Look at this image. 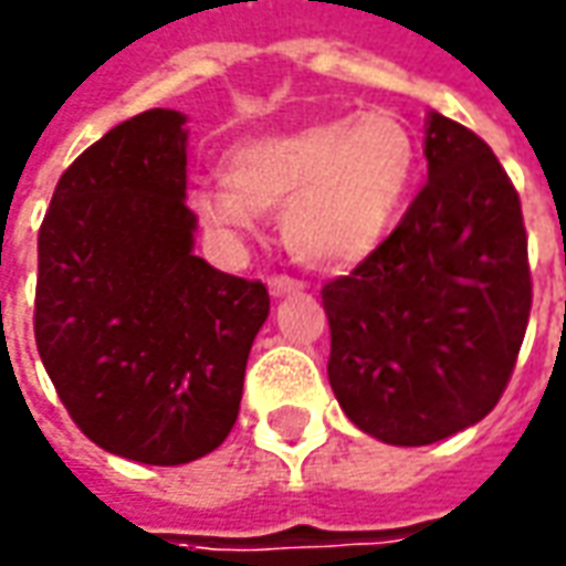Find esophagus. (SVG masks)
I'll list each match as a JSON object with an SVG mask.
<instances>
[{
	"label": "esophagus",
	"mask_w": 566,
	"mask_h": 566,
	"mask_svg": "<svg viewBox=\"0 0 566 566\" xmlns=\"http://www.w3.org/2000/svg\"><path fill=\"white\" fill-rule=\"evenodd\" d=\"M303 291V284L297 279H287V275H272L269 279V294L272 297H287V294H300Z\"/></svg>",
	"instance_id": "1"
}]
</instances>
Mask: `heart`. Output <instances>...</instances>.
I'll return each instance as SVG.
<instances>
[{"mask_svg":"<svg viewBox=\"0 0 566 566\" xmlns=\"http://www.w3.org/2000/svg\"><path fill=\"white\" fill-rule=\"evenodd\" d=\"M415 167L412 129L390 111H365L241 142L226 154V179L191 191V210L222 244L282 210V238L297 260L353 266L390 232Z\"/></svg>","mask_w":566,"mask_h":566,"instance_id":"heart-1","label":"heart"}]
</instances>
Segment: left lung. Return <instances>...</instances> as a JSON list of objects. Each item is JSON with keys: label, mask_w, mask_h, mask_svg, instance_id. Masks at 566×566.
<instances>
[{"label": "left lung", "mask_w": 566, "mask_h": 566, "mask_svg": "<svg viewBox=\"0 0 566 566\" xmlns=\"http://www.w3.org/2000/svg\"><path fill=\"white\" fill-rule=\"evenodd\" d=\"M424 157L428 182L390 238L322 287L334 396L390 446L437 443L493 412L533 303L521 198L490 145L430 111Z\"/></svg>", "instance_id": "8db88e82"}]
</instances>
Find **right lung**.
Listing matches in <instances>:
<instances>
[{
    "mask_svg": "<svg viewBox=\"0 0 566 566\" xmlns=\"http://www.w3.org/2000/svg\"><path fill=\"white\" fill-rule=\"evenodd\" d=\"M186 114L114 126L57 179L40 229L33 332L64 409L92 443L188 464L232 430L266 284L195 256Z\"/></svg>",
    "mask_w": 566,
    "mask_h": 566,
    "instance_id": "right-lung-1",
    "label": "right lung"
}]
</instances>
